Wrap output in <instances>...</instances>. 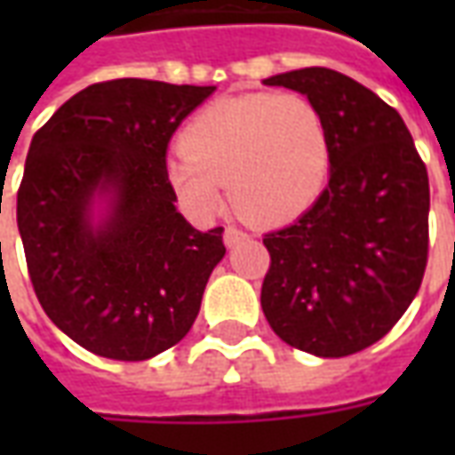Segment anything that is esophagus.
I'll return each mask as SVG.
<instances>
[{
	"mask_svg": "<svg viewBox=\"0 0 455 455\" xmlns=\"http://www.w3.org/2000/svg\"><path fill=\"white\" fill-rule=\"evenodd\" d=\"M241 238H246V231H243V228L234 227V224H227V227H224V243H227V246H236Z\"/></svg>",
	"mask_w": 455,
	"mask_h": 455,
	"instance_id": "esophagus-1",
	"label": "esophagus"
}]
</instances>
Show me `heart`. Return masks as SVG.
<instances>
[{"mask_svg":"<svg viewBox=\"0 0 455 455\" xmlns=\"http://www.w3.org/2000/svg\"><path fill=\"white\" fill-rule=\"evenodd\" d=\"M331 131L319 104L299 92H256L207 104L182 131V150L165 163L170 185L199 214L224 204L241 217L283 224L324 192Z\"/></svg>","mask_w":455,"mask_h":455,"instance_id":"heart-1","label":"heart"}]
</instances>
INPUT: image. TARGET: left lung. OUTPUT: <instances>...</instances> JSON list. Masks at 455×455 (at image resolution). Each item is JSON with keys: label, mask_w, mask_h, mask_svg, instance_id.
<instances>
[{"label": "left lung", "mask_w": 455, "mask_h": 455, "mask_svg": "<svg viewBox=\"0 0 455 455\" xmlns=\"http://www.w3.org/2000/svg\"><path fill=\"white\" fill-rule=\"evenodd\" d=\"M263 83L319 104L334 148L319 199L263 236V315L299 351L351 355L380 341L419 292L429 258L427 165L397 109L348 75L302 68Z\"/></svg>", "instance_id": "left-lung-1"}]
</instances>
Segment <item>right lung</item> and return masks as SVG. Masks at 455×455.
I'll return each instance as SVG.
<instances>
[{"label": "right lung", "mask_w": 455, "mask_h": 455, "mask_svg": "<svg viewBox=\"0 0 455 455\" xmlns=\"http://www.w3.org/2000/svg\"><path fill=\"white\" fill-rule=\"evenodd\" d=\"M214 87L121 77L84 87L34 133L16 192L28 277L63 334L112 361H146L195 324L221 227L197 231L165 172L172 133ZM94 194L110 217L94 229Z\"/></svg>", "instance_id": "1"}]
</instances>
